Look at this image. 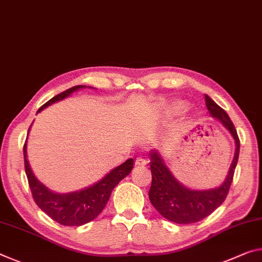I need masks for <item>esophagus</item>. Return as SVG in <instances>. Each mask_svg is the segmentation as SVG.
Returning <instances> with one entry per match:
<instances>
[{
    "instance_id": "esophagus-1",
    "label": "esophagus",
    "mask_w": 262,
    "mask_h": 262,
    "mask_svg": "<svg viewBox=\"0 0 262 262\" xmlns=\"http://www.w3.org/2000/svg\"><path fill=\"white\" fill-rule=\"evenodd\" d=\"M135 164L139 165V167H143V165L147 164V161L143 159V157H138V159L135 160Z\"/></svg>"
}]
</instances>
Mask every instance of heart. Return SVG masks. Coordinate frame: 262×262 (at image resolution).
I'll list each match as a JSON object with an SVG mask.
<instances>
[{
	"instance_id": "obj_1",
	"label": "heart",
	"mask_w": 262,
	"mask_h": 262,
	"mask_svg": "<svg viewBox=\"0 0 262 262\" xmlns=\"http://www.w3.org/2000/svg\"><path fill=\"white\" fill-rule=\"evenodd\" d=\"M183 105H182V103H176V105L175 106H173V110H175V111H182V110H183Z\"/></svg>"
}]
</instances>
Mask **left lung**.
Wrapping results in <instances>:
<instances>
[{"instance_id": "obj_1", "label": "left lung", "mask_w": 262, "mask_h": 262, "mask_svg": "<svg viewBox=\"0 0 262 262\" xmlns=\"http://www.w3.org/2000/svg\"><path fill=\"white\" fill-rule=\"evenodd\" d=\"M205 105L212 118L219 120L231 133L235 141V152L230 170L223 183L214 189L191 190L178 182L161 154L157 150L150 152L151 186L149 199L152 206L168 221L176 224H193L210 215L223 204L233 181L234 170L238 163L240 141L234 124L230 116L221 106H218L209 95H205Z\"/></svg>"}]
</instances>
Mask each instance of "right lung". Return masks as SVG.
I'll return each mask as SVG.
<instances>
[{
  "label": "right lung",
  "instance_id": "obj_1",
  "mask_svg": "<svg viewBox=\"0 0 262 262\" xmlns=\"http://www.w3.org/2000/svg\"><path fill=\"white\" fill-rule=\"evenodd\" d=\"M84 87L86 86L78 85L64 91L44 103L37 113L52 103L63 100L73 92ZM23 154L26 173L35 203L50 218L64 226H81L97 218L108 202L112 191L119 184L120 181L129 175L134 165V160L129 159L124 163L120 164L119 167L111 170L105 177L89 188L70 193H57L41 184L32 172L28 161L27 141L23 147Z\"/></svg>",
  "mask_w": 262,
  "mask_h": 262
}]
</instances>
